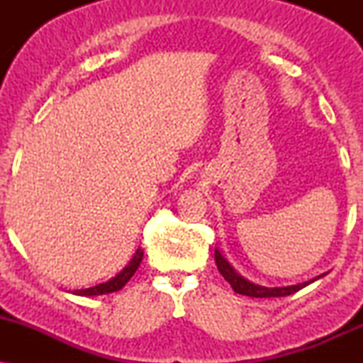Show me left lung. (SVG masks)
Returning <instances> with one entry per match:
<instances>
[{
    "mask_svg": "<svg viewBox=\"0 0 363 363\" xmlns=\"http://www.w3.org/2000/svg\"><path fill=\"white\" fill-rule=\"evenodd\" d=\"M215 262H216V268H218V272L222 273V277L227 280L228 283L232 285V289L237 294H242V295H247V297H256V298H266V297H286V295H291L295 294V291H298L303 286H307L309 283L319 280V278H323L324 274H319V277L312 278L309 281H303V283H298V285H290V286H274V289H268V286H261V285H256V283H251L247 281L245 278L240 277L239 273L235 272L234 268L230 266V262H228L225 257L222 256V252L218 251V249H215Z\"/></svg>",
    "mask_w": 363,
    "mask_h": 363,
    "instance_id": "8db88e82",
    "label": "left lung"
}]
</instances>
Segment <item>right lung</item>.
<instances>
[{"instance_id":"right-lung-1","label":"right lung","mask_w":363,"mask_h":363,"mask_svg":"<svg viewBox=\"0 0 363 363\" xmlns=\"http://www.w3.org/2000/svg\"><path fill=\"white\" fill-rule=\"evenodd\" d=\"M141 259H143V251H141V247H138L136 249L135 256L131 257V261H129L114 278H111L109 281L90 286V289H85V290H74L73 294L83 295V297H94V295H106V294H112V291H118L123 289V286L129 281V278L136 273Z\"/></svg>"}]
</instances>
